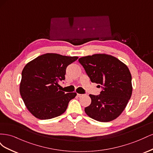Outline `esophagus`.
<instances>
[{
    "instance_id": "34e87169",
    "label": "esophagus",
    "mask_w": 153,
    "mask_h": 153,
    "mask_svg": "<svg viewBox=\"0 0 153 153\" xmlns=\"http://www.w3.org/2000/svg\"><path fill=\"white\" fill-rule=\"evenodd\" d=\"M83 95H84V94H77V96H78V97H82Z\"/></svg>"
}]
</instances>
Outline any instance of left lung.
<instances>
[{
	"label": "left lung",
	"instance_id": "1",
	"mask_svg": "<svg viewBox=\"0 0 153 153\" xmlns=\"http://www.w3.org/2000/svg\"><path fill=\"white\" fill-rule=\"evenodd\" d=\"M78 61L92 83L101 88L99 95L90 94L87 115L100 122H109L119 116L132 94L131 75L126 65L106 54L83 57Z\"/></svg>",
	"mask_w": 153,
	"mask_h": 153
}]
</instances>
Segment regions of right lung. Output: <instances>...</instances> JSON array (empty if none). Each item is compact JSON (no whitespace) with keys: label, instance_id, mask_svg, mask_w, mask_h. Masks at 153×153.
Wrapping results in <instances>:
<instances>
[{"label":"right lung","instance_id":"right-lung-1","mask_svg":"<svg viewBox=\"0 0 153 153\" xmlns=\"http://www.w3.org/2000/svg\"><path fill=\"white\" fill-rule=\"evenodd\" d=\"M78 59L57 53H46L26 64L22 72L20 92L29 112L39 119L59 116L67 109L75 92H65L58 87L65 80L68 65Z\"/></svg>","mask_w":153,"mask_h":153}]
</instances>
